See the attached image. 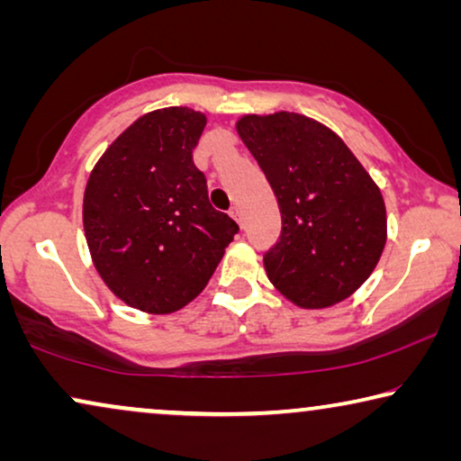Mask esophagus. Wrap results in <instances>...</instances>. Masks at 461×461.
<instances>
[{
	"instance_id": "esophagus-1",
	"label": "esophagus",
	"mask_w": 461,
	"mask_h": 461,
	"mask_svg": "<svg viewBox=\"0 0 461 461\" xmlns=\"http://www.w3.org/2000/svg\"><path fill=\"white\" fill-rule=\"evenodd\" d=\"M230 216L235 218L239 224H241V220H243V218H241V210H239V205H232V207H230Z\"/></svg>"
}]
</instances>
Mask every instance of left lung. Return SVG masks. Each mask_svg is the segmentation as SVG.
<instances>
[{"instance_id":"1","label":"left lung","mask_w":461,"mask_h":461,"mask_svg":"<svg viewBox=\"0 0 461 461\" xmlns=\"http://www.w3.org/2000/svg\"><path fill=\"white\" fill-rule=\"evenodd\" d=\"M237 131L281 212L264 254L273 285L300 308H327L357 292L386 245L380 188L342 138L300 113L245 115Z\"/></svg>"}]
</instances>
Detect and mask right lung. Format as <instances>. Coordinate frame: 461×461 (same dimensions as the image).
<instances>
[{"label":"right lung","mask_w":461,"mask_h":461,"mask_svg":"<svg viewBox=\"0 0 461 461\" xmlns=\"http://www.w3.org/2000/svg\"><path fill=\"white\" fill-rule=\"evenodd\" d=\"M207 119L167 106L136 119L94 166L84 193V230L106 287L150 314L197 298L239 230L207 199L193 149Z\"/></svg>","instance_id":"add662e5"}]
</instances>
